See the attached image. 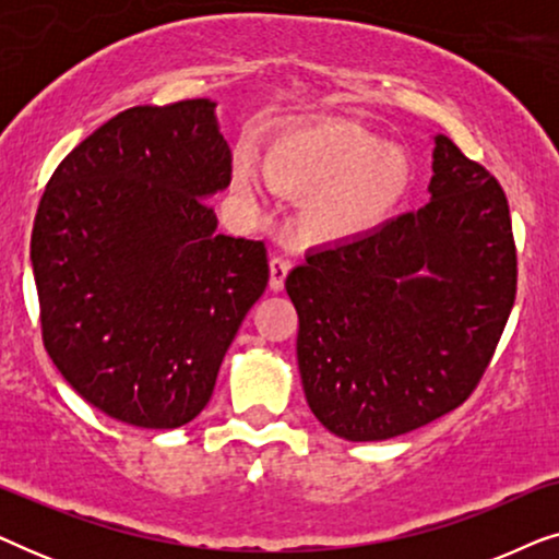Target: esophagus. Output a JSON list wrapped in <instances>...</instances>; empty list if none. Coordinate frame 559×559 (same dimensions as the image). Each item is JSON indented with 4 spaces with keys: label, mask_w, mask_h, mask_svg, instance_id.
Listing matches in <instances>:
<instances>
[{
    "label": "esophagus",
    "mask_w": 559,
    "mask_h": 559,
    "mask_svg": "<svg viewBox=\"0 0 559 559\" xmlns=\"http://www.w3.org/2000/svg\"><path fill=\"white\" fill-rule=\"evenodd\" d=\"M287 272H289V262L285 257H272L270 259V287L274 289V293H280V289L285 287Z\"/></svg>",
    "instance_id": "obj_1"
}]
</instances>
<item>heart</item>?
<instances>
[{"label": "heart", "mask_w": 559, "mask_h": 559, "mask_svg": "<svg viewBox=\"0 0 559 559\" xmlns=\"http://www.w3.org/2000/svg\"><path fill=\"white\" fill-rule=\"evenodd\" d=\"M274 190L301 195L300 226L318 241H343L379 226L407 195L412 165L404 150L379 144L350 121H318L274 144L264 163ZM234 188L262 195V173L249 152L234 163Z\"/></svg>", "instance_id": "b5f03b06"}]
</instances>
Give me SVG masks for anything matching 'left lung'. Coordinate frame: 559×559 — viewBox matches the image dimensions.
Listing matches in <instances>:
<instances>
[{
    "label": "left lung",
    "instance_id": "8db88e82",
    "mask_svg": "<svg viewBox=\"0 0 559 559\" xmlns=\"http://www.w3.org/2000/svg\"><path fill=\"white\" fill-rule=\"evenodd\" d=\"M430 203L312 249L287 274L305 400L350 442L389 440L468 400L516 295L507 195L435 134Z\"/></svg>",
    "mask_w": 559,
    "mask_h": 559
}]
</instances>
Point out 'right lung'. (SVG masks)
I'll return each mask as SVG.
<instances>
[{"label": "right lung", "mask_w": 559, "mask_h": 559, "mask_svg": "<svg viewBox=\"0 0 559 559\" xmlns=\"http://www.w3.org/2000/svg\"><path fill=\"white\" fill-rule=\"evenodd\" d=\"M231 182L216 102L134 106L56 167L29 243L43 343L88 404L144 430L201 415L262 297V241L218 234Z\"/></svg>", "instance_id": "add662e5"}]
</instances>
